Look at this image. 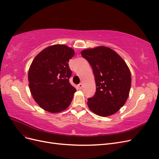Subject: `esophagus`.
Listing matches in <instances>:
<instances>
[{"label":"esophagus","instance_id":"obj_1","mask_svg":"<svg viewBox=\"0 0 159 159\" xmlns=\"http://www.w3.org/2000/svg\"><path fill=\"white\" fill-rule=\"evenodd\" d=\"M78 88H80V89H81L82 88V87H83V84L82 83H80V84H78Z\"/></svg>","mask_w":159,"mask_h":159}]
</instances>
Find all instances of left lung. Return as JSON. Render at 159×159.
<instances>
[{"label": "left lung", "mask_w": 159, "mask_h": 159, "mask_svg": "<svg viewBox=\"0 0 159 159\" xmlns=\"http://www.w3.org/2000/svg\"><path fill=\"white\" fill-rule=\"evenodd\" d=\"M92 67L96 92L88 99L89 109L101 117L117 113L126 103L131 85V71L116 52L106 46H98L81 52Z\"/></svg>", "instance_id": "1"}]
</instances>
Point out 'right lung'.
Returning <instances> with one entry per match:
<instances>
[{
    "instance_id": "obj_1",
    "label": "right lung",
    "mask_w": 159,
    "mask_h": 159,
    "mask_svg": "<svg viewBox=\"0 0 159 159\" xmlns=\"http://www.w3.org/2000/svg\"><path fill=\"white\" fill-rule=\"evenodd\" d=\"M74 53L66 45H52L37 54L30 64V91L36 103L46 111L60 113L70 106L76 91L69 81L71 71L68 61Z\"/></svg>"
}]
</instances>
